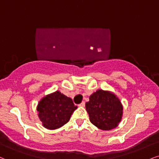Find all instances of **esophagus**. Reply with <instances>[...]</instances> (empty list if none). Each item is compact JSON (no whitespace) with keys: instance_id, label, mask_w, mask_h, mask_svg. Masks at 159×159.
Segmentation results:
<instances>
[{"instance_id":"obj_1","label":"esophagus","mask_w":159,"mask_h":159,"mask_svg":"<svg viewBox=\"0 0 159 159\" xmlns=\"http://www.w3.org/2000/svg\"><path fill=\"white\" fill-rule=\"evenodd\" d=\"M78 106L81 107H84L85 106V102H84V101H82V102L81 103V104H80L79 105H78Z\"/></svg>"}]
</instances>
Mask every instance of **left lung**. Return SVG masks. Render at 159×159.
<instances>
[{"mask_svg": "<svg viewBox=\"0 0 159 159\" xmlns=\"http://www.w3.org/2000/svg\"><path fill=\"white\" fill-rule=\"evenodd\" d=\"M91 123L102 130H110L118 125L123 115L121 101L108 91L98 89L86 103Z\"/></svg>", "mask_w": 159, "mask_h": 159, "instance_id": "8db88e82", "label": "left lung"}]
</instances>
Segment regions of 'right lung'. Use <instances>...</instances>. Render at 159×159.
<instances>
[{"label": "right lung", "instance_id": "obj_1", "mask_svg": "<svg viewBox=\"0 0 159 159\" xmlns=\"http://www.w3.org/2000/svg\"><path fill=\"white\" fill-rule=\"evenodd\" d=\"M76 109L72 99L59 91L43 97L37 107L43 126L49 129H58L67 123Z\"/></svg>", "mask_w": 159, "mask_h": 159}]
</instances>
